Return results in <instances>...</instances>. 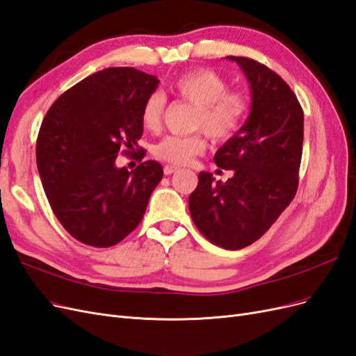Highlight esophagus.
<instances>
[{
  "instance_id": "esophagus-1",
  "label": "esophagus",
  "mask_w": 356,
  "mask_h": 356,
  "mask_svg": "<svg viewBox=\"0 0 356 356\" xmlns=\"http://www.w3.org/2000/svg\"><path fill=\"white\" fill-rule=\"evenodd\" d=\"M178 169H179V168H177V166L166 165V166L163 168V172H165V175H172V174H175V172H177Z\"/></svg>"
}]
</instances>
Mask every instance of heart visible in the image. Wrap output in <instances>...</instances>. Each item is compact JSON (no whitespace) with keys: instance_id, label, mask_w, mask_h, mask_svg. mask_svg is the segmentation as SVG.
<instances>
[{"instance_id":"obj_1","label":"heart","mask_w":356,"mask_h":356,"mask_svg":"<svg viewBox=\"0 0 356 356\" xmlns=\"http://www.w3.org/2000/svg\"><path fill=\"white\" fill-rule=\"evenodd\" d=\"M170 93L178 99L196 106L193 114V129L203 131L213 141H227L239 132L250 111V98L243 90L229 89L222 75L208 68L191 70L181 74L169 86ZM166 98L154 92L143 106V124L156 132L163 122ZM207 148L200 134L179 136L169 135L154 147V156L172 165H187Z\"/></svg>"}]
</instances>
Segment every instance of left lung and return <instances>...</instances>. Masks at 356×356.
<instances>
[{
    "mask_svg": "<svg viewBox=\"0 0 356 356\" xmlns=\"http://www.w3.org/2000/svg\"><path fill=\"white\" fill-rule=\"evenodd\" d=\"M227 59L250 81L251 113L213 156L233 177L221 182L200 172L188 209L208 241L242 250L260 239L296 196L305 114L296 93L270 68L250 58Z\"/></svg>",
    "mask_w": 356,
    "mask_h": 356,
    "instance_id": "8db88e82",
    "label": "left lung"
}]
</instances>
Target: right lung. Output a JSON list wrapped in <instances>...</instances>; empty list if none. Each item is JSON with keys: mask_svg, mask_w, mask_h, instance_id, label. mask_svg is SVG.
<instances>
[{"mask_svg": "<svg viewBox=\"0 0 356 356\" xmlns=\"http://www.w3.org/2000/svg\"><path fill=\"white\" fill-rule=\"evenodd\" d=\"M156 75L106 68L72 86L53 102L37 138V168L50 207L81 243L108 248L141 222L163 177L154 160L129 172L115 159L134 154L144 132L143 106L157 89ZM134 157V156H132Z\"/></svg>", "mask_w": 356, "mask_h": 356, "instance_id": "right-lung-1", "label": "right lung"}]
</instances>
